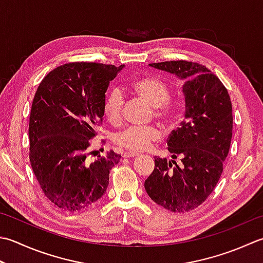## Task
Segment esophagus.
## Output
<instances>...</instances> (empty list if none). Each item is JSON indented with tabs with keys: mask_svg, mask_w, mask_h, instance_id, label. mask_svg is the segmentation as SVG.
Returning <instances> with one entry per match:
<instances>
[{
	"mask_svg": "<svg viewBox=\"0 0 263 263\" xmlns=\"http://www.w3.org/2000/svg\"><path fill=\"white\" fill-rule=\"evenodd\" d=\"M138 155H139L138 153H133V152H125L124 154H123V157L128 158V157H136V156H138Z\"/></svg>",
	"mask_w": 263,
	"mask_h": 263,
	"instance_id": "34e87169",
	"label": "esophagus"
}]
</instances>
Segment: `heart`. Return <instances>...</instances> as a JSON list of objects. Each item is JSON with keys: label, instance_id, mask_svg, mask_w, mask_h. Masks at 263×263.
<instances>
[{"label": "heart", "instance_id": "1", "mask_svg": "<svg viewBox=\"0 0 263 263\" xmlns=\"http://www.w3.org/2000/svg\"><path fill=\"white\" fill-rule=\"evenodd\" d=\"M132 87L139 97L154 107V115L164 122L172 121L173 110L167 104L170 91L165 84L154 77H142L137 80ZM124 95L120 87H114L105 97L102 105L105 116L112 123L118 122L122 115ZM161 138V130L154 125L128 126L116 132L112 137L118 146L131 152L146 151Z\"/></svg>", "mask_w": 263, "mask_h": 263}]
</instances>
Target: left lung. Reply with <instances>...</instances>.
I'll use <instances>...</instances> for the list:
<instances>
[{"label":"left lung","instance_id":"8db88e82","mask_svg":"<svg viewBox=\"0 0 263 263\" xmlns=\"http://www.w3.org/2000/svg\"><path fill=\"white\" fill-rule=\"evenodd\" d=\"M183 81L184 118L167 139L171 161L155 156L145 189L171 212H189L205 202L223 171L233 137L228 90L206 67L186 60L149 64ZM180 158V163L175 159Z\"/></svg>","mask_w":263,"mask_h":263}]
</instances>
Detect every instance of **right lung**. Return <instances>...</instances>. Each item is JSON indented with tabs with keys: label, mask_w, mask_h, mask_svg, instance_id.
Listing matches in <instances>:
<instances>
[{
	"label": "right lung",
	"mask_w": 263,
	"mask_h": 263,
	"mask_svg": "<svg viewBox=\"0 0 263 263\" xmlns=\"http://www.w3.org/2000/svg\"><path fill=\"white\" fill-rule=\"evenodd\" d=\"M124 66L69 63L41 82L29 116V161L42 192L61 210L75 212L102 197L121 155L96 161L87 148L104 118L105 93Z\"/></svg>",
	"instance_id": "1"
}]
</instances>
